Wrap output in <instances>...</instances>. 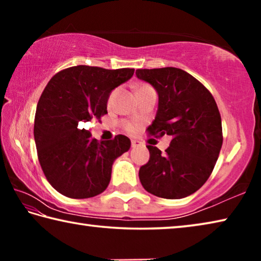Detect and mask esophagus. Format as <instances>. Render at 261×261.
Here are the masks:
<instances>
[{"label":"esophagus","instance_id":"obj_1","mask_svg":"<svg viewBox=\"0 0 261 261\" xmlns=\"http://www.w3.org/2000/svg\"><path fill=\"white\" fill-rule=\"evenodd\" d=\"M131 146H132V147H138V146H140V141H138V140H132V141H131Z\"/></svg>","mask_w":261,"mask_h":261}]
</instances>
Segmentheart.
I'll list each match as a JSON object with an SVG mask.
<instances>
[{
    "mask_svg": "<svg viewBox=\"0 0 261 261\" xmlns=\"http://www.w3.org/2000/svg\"><path fill=\"white\" fill-rule=\"evenodd\" d=\"M145 86H147V85H141V86L138 88V90H140V88H143V87H145ZM116 93H117V91H116V90L113 91L112 93H110V95H109V99H108V103H109V105H112V103L114 102L115 96H116ZM125 129H126V131L132 132V131H135V129H136V125H135V124H132V123H126V124H125Z\"/></svg>",
    "mask_w": 261,
    "mask_h": 261,
    "instance_id": "heart-1",
    "label": "heart"
}]
</instances>
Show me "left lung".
Wrapping results in <instances>:
<instances>
[{
	"mask_svg": "<svg viewBox=\"0 0 261 261\" xmlns=\"http://www.w3.org/2000/svg\"><path fill=\"white\" fill-rule=\"evenodd\" d=\"M137 77L155 88L159 103L151 135L173 137L166 153L148 145L149 160L139 169L144 189L180 199L208 179L222 146V124L213 95L182 69H138Z\"/></svg>",
	"mask_w": 261,
	"mask_h": 261,
	"instance_id": "1",
	"label": "left lung"
}]
</instances>
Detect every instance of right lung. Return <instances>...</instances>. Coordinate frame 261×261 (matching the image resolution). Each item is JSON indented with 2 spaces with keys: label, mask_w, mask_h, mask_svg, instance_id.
Masks as SVG:
<instances>
[{
  "label": "right lung",
  "mask_w": 261,
  "mask_h": 261,
  "mask_svg": "<svg viewBox=\"0 0 261 261\" xmlns=\"http://www.w3.org/2000/svg\"><path fill=\"white\" fill-rule=\"evenodd\" d=\"M134 72L77 65L47 84L35 113L34 140L43 174L57 192L85 199L107 189L114 161L129 151L131 141L123 135L98 141L79 125L107 114L112 91Z\"/></svg>",
  "instance_id": "obj_1"
}]
</instances>
